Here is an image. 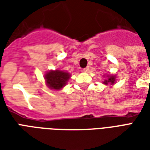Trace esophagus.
Segmentation results:
<instances>
[{"label":"esophagus","mask_w":150,"mask_h":150,"mask_svg":"<svg viewBox=\"0 0 150 150\" xmlns=\"http://www.w3.org/2000/svg\"><path fill=\"white\" fill-rule=\"evenodd\" d=\"M83 71L84 72H88L89 71V67H85V68L83 69Z\"/></svg>","instance_id":"34e87169"}]
</instances>
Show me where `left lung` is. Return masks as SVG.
<instances>
[{"mask_svg":"<svg viewBox=\"0 0 150 150\" xmlns=\"http://www.w3.org/2000/svg\"><path fill=\"white\" fill-rule=\"evenodd\" d=\"M103 77H104V80L103 81V83L105 85H114L116 81V75H115L107 74V75H103Z\"/></svg>","mask_w":150,"mask_h":150,"instance_id":"left-lung-1","label":"left lung"}]
</instances>
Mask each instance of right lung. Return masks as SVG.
Wrapping results in <instances>:
<instances>
[{"label": "right lung", "instance_id": "obj_1", "mask_svg": "<svg viewBox=\"0 0 150 150\" xmlns=\"http://www.w3.org/2000/svg\"><path fill=\"white\" fill-rule=\"evenodd\" d=\"M71 74L62 70H50L44 75L46 85L51 90L59 91L67 84Z\"/></svg>", "mask_w": 150, "mask_h": 150}]
</instances>
